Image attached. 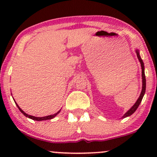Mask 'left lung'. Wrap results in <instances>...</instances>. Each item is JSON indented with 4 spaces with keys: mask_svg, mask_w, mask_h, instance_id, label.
Masks as SVG:
<instances>
[{
    "mask_svg": "<svg viewBox=\"0 0 157 157\" xmlns=\"http://www.w3.org/2000/svg\"><path fill=\"white\" fill-rule=\"evenodd\" d=\"M136 55H137V57L139 59V60H140V63H141V66H142V92L140 94V97L138 98L137 101L136 102V103L134 104V105L132 106V108L130 110H128V111L126 112L125 114H124V116L122 117V118H125V117H127L128 116H131L132 113H134L135 111H136V110L137 109V108L139 107V105H140V102H141L142 98H143V96L144 94H145V88H146V80H145V71H144V63H143V61L141 59V57H140V53H139V50H136Z\"/></svg>",
    "mask_w": 157,
    "mask_h": 157,
    "instance_id": "left-lung-1",
    "label": "left lung"
}]
</instances>
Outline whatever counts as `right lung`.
<instances>
[{"label":"right lung","mask_w":157,"mask_h":157,"mask_svg":"<svg viewBox=\"0 0 157 157\" xmlns=\"http://www.w3.org/2000/svg\"><path fill=\"white\" fill-rule=\"evenodd\" d=\"M16 105H17V108H18V109L20 110V111H21V112L22 113L23 115H25V116H26V117H29V118L32 119V120H37V121H41V120H51V119H52V118L55 117L56 116V115H57V113H58L59 112H60V111H57V112L56 113H55V114L49 115V116H46V117H34V116H31V115L27 114V113H25L24 111H23V110L21 109V108L19 107L18 105H17V103H16Z\"/></svg>","instance_id":"1"}]
</instances>
